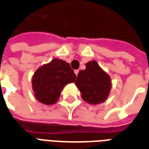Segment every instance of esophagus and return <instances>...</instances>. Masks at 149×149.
Returning <instances> with one entry per match:
<instances>
[{
	"instance_id": "1",
	"label": "esophagus",
	"mask_w": 149,
	"mask_h": 149,
	"mask_svg": "<svg viewBox=\"0 0 149 149\" xmlns=\"http://www.w3.org/2000/svg\"><path fill=\"white\" fill-rule=\"evenodd\" d=\"M74 72H75V74H76V75H77H77H78V73H79V70H75Z\"/></svg>"
}]
</instances>
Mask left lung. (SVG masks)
<instances>
[{"mask_svg":"<svg viewBox=\"0 0 149 149\" xmlns=\"http://www.w3.org/2000/svg\"><path fill=\"white\" fill-rule=\"evenodd\" d=\"M75 84L81 92L83 99L92 105L105 102L112 87L109 76L96 61L87 62L86 69L78 73Z\"/></svg>","mask_w":149,"mask_h":149,"instance_id":"obj_1","label":"left lung"}]
</instances>
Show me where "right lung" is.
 <instances>
[{
  "label": "right lung",
  "instance_id": "obj_1",
  "mask_svg": "<svg viewBox=\"0 0 149 149\" xmlns=\"http://www.w3.org/2000/svg\"><path fill=\"white\" fill-rule=\"evenodd\" d=\"M76 78L70 63L54 58L34 72L32 85L35 97L45 105L54 104L59 98L63 87L74 82Z\"/></svg>",
  "mask_w": 149,
  "mask_h": 149
}]
</instances>
